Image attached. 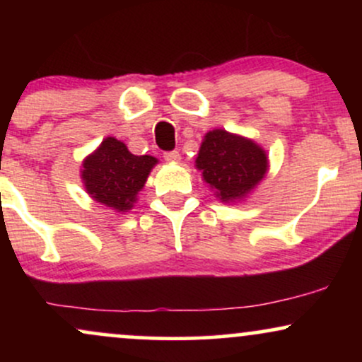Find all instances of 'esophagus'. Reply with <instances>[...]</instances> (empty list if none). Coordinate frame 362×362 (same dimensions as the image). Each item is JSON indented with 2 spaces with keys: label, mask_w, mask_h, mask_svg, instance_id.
<instances>
[{
  "label": "esophagus",
  "mask_w": 362,
  "mask_h": 362,
  "mask_svg": "<svg viewBox=\"0 0 362 362\" xmlns=\"http://www.w3.org/2000/svg\"><path fill=\"white\" fill-rule=\"evenodd\" d=\"M163 158L167 161H180V153H178L177 149H173V151H165Z\"/></svg>",
  "instance_id": "34e87169"
}]
</instances>
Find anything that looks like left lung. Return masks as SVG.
Returning <instances> with one entry per match:
<instances>
[{"label":"left lung","instance_id":"1","mask_svg":"<svg viewBox=\"0 0 362 362\" xmlns=\"http://www.w3.org/2000/svg\"><path fill=\"white\" fill-rule=\"evenodd\" d=\"M195 163L202 170L204 180L224 202L250 192L267 172L264 149L253 141L223 129L207 132Z\"/></svg>","mask_w":362,"mask_h":362}]
</instances>
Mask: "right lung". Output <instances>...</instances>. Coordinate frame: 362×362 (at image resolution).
Returning <instances> with one entry per match:
<instances>
[{
  "label": "right lung",
  "instance_id": "1",
  "mask_svg": "<svg viewBox=\"0 0 362 362\" xmlns=\"http://www.w3.org/2000/svg\"><path fill=\"white\" fill-rule=\"evenodd\" d=\"M156 165V158L129 153L126 144L107 138L83 163V180L95 201L117 211L131 209L136 194Z\"/></svg>",
  "mask_w": 362,
  "mask_h": 362
}]
</instances>
